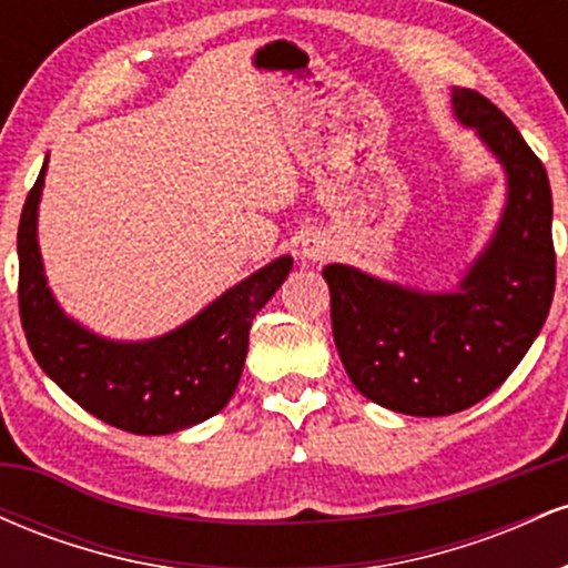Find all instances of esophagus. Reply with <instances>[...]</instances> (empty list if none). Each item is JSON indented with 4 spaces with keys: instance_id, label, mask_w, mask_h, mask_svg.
Wrapping results in <instances>:
<instances>
[{
    "instance_id": "obj_1",
    "label": "esophagus",
    "mask_w": 568,
    "mask_h": 568,
    "mask_svg": "<svg viewBox=\"0 0 568 568\" xmlns=\"http://www.w3.org/2000/svg\"><path fill=\"white\" fill-rule=\"evenodd\" d=\"M298 256L306 264H323L325 258L334 256V245L321 232H306L302 237V245H298Z\"/></svg>"
}]
</instances>
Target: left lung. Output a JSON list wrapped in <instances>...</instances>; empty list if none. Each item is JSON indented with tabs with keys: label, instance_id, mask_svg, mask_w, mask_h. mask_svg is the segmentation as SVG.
Wrapping results in <instances>:
<instances>
[{
	"label": "left lung",
	"instance_id": "8db88e82",
	"mask_svg": "<svg viewBox=\"0 0 568 568\" xmlns=\"http://www.w3.org/2000/svg\"><path fill=\"white\" fill-rule=\"evenodd\" d=\"M452 112L505 173L497 226L459 280L448 291H427L352 264L323 270L334 342L352 384L406 416L456 414L491 395L539 336L556 288L542 162L484 95L454 88Z\"/></svg>",
	"mask_w": 568,
	"mask_h": 568
}]
</instances>
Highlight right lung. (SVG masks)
Wrapping results in <instances>:
<instances>
[{"label": "right lung", "instance_id": "right-lung-1", "mask_svg": "<svg viewBox=\"0 0 568 568\" xmlns=\"http://www.w3.org/2000/svg\"><path fill=\"white\" fill-rule=\"evenodd\" d=\"M48 158L26 197L18 226V304L39 368L106 425L135 435H171L216 416L243 376L256 312L288 277L293 258L277 256L234 283L168 334L125 342L67 315L44 275L39 202Z\"/></svg>", "mask_w": 568, "mask_h": 568}]
</instances>
